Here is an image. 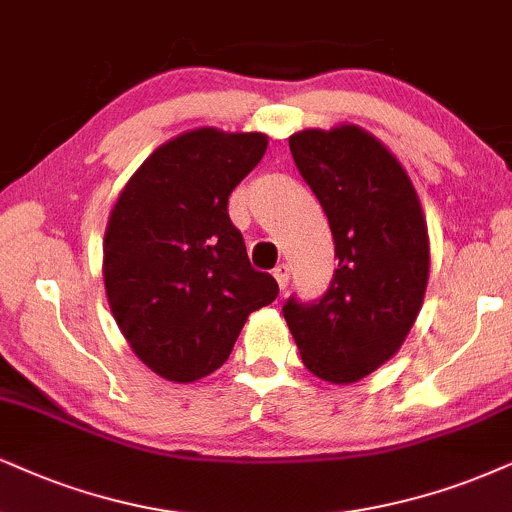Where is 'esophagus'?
<instances>
[{"label": "esophagus", "instance_id": "esophagus-1", "mask_svg": "<svg viewBox=\"0 0 512 512\" xmlns=\"http://www.w3.org/2000/svg\"><path fill=\"white\" fill-rule=\"evenodd\" d=\"M273 275H275V280H277V285H280V289H285L287 282H289V266H287V263H280V266L273 270Z\"/></svg>", "mask_w": 512, "mask_h": 512}]
</instances>
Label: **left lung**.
Wrapping results in <instances>:
<instances>
[{"label": "left lung", "mask_w": 512, "mask_h": 512, "mask_svg": "<svg viewBox=\"0 0 512 512\" xmlns=\"http://www.w3.org/2000/svg\"><path fill=\"white\" fill-rule=\"evenodd\" d=\"M301 178L323 206L339 261L330 287L282 306L304 365L351 384L401 349L430 277V239L413 182L382 142L356 125L289 137Z\"/></svg>", "instance_id": "8db88e82"}]
</instances>
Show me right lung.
I'll use <instances>...</instances> for the list:
<instances>
[{
  "label": "right lung",
  "instance_id": "add662e5",
  "mask_svg": "<svg viewBox=\"0 0 512 512\" xmlns=\"http://www.w3.org/2000/svg\"><path fill=\"white\" fill-rule=\"evenodd\" d=\"M268 147L261 132L199 128L154 151L113 206L104 285L130 349L156 375L194 382L227 361L249 313L273 304L227 199Z\"/></svg>",
  "mask_w": 512,
  "mask_h": 512
}]
</instances>
